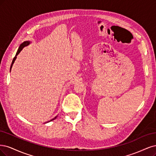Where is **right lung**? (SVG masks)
Returning <instances> with one entry per match:
<instances>
[{"label":"right lung","mask_w":156,"mask_h":156,"mask_svg":"<svg viewBox=\"0 0 156 156\" xmlns=\"http://www.w3.org/2000/svg\"><path fill=\"white\" fill-rule=\"evenodd\" d=\"M30 44V42L29 41H24V42H23L21 45H20L19 46V48H18V50H17V53H16V56H15L14 58H13V61H12V65H11V67H10V70H11V69H12V65H13V63H14V62H15V60H16V56H17V55L19 54V53L21 52V51H22V49L24 47H26V46H27V45H28ZM56 118V117H55V118H54L53 119H52V120H50V121H52V120H54V119H55Z\"/></svg>","instance_id":"obj_1"}]
</instances>
